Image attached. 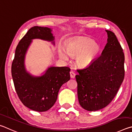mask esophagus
Listing matches in <instances>:
<instances>
[{"instance_id": "esophagus-1", "label": "esophagus", "mask_w": 132, "mask_h": 132, "mask_svg": "<svg viewBox=\"0 0 132 132\" xmlns=\"http://www.w3.org/2000/svg\"><path fill=\"white\" fill-rule=\"evenodd\" d=\"M70 77L71 78H74L75 77V73L73 72V71H70Z\"/></svg>"}]
</instances>
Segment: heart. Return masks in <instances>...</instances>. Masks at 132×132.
Wrapping results in <instances>:
<instances>
[{
  "mask_svg": "<svg viewBox=\"0 0 132 132\" xmlns=\"http://www.w3.org/2000/svg\"><path fill=\"white\" fill-rule=\"evenodd\" d=\"M100 47L96 42L87 38L77 39L71 42L66 47V52L71 57H77V62L79 66L85 67L89 65L95 59ZM60 57L64 60L68 59L67 55L62 49L59 52Z\"/></svg>",
  "mask_w": 132,
  "mask_h": 132,
  "instance_id": "heart-1",
  "label": "heart"
}]
</instances>
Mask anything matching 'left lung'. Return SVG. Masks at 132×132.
<instances>
[{"label": "left lung", "instance_id": "8db88e82", "mask_svg": "<svg viewBox=\"0 0 132 132\" xmlns=\"http://www.w3.org/2000/svg\"><path fill=\"white\" fill-rule=\"evenodd\" d=\"M108 42L100 57L75 76L81 107L93 111L102 109L116 96L125 77V55L115 34L106 30Z\"/></svg>", "mask_w": 132, "mask_h": 132}]
</instances>
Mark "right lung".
<instances>
[{
    "label": "right lung",
    "instance_id": "right-lung-1",
    "mask_svg": "<svg viewBox=\"0 0 132 132\" xmlns=\"http://www.w3.org/2000/svg\"><path fill=\"white\" fill-rule=\"evenodd\" d=\"M51 31L47 27L35 26L30 28L18 43L11 65V75L20 100L27 107L38 112L46 111L52 108L60 87L70 79V68L67 67H52L40 77H32L25 70V54L32 39L53 41L54 37Z\"/></svg>",
    "mask_w": 132,
    "mask_h": 132
}]
</instances>
